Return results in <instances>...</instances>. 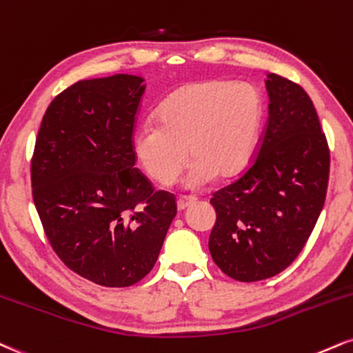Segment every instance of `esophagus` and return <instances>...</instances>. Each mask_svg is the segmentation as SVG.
Returning a JSON list of instances; mask_svg holds the SVG:
<instances>
[{"mask_svg": "<svg viewBox=\"0 0 353 353\" xmlns=\"http://www.w3.org/2000/svg\"><path fill=\"white\" fill-rule=\"evenodd\" d=\"M194 202H195L194 199H188V197H181V199H177V210H179V212L185 210V209H188V207L192 205Z\"/></svg>", "mask_w": 353, "mask_h": 353, "instance_id": "esophagus-1", "label": "esophagus"}]
</instances>
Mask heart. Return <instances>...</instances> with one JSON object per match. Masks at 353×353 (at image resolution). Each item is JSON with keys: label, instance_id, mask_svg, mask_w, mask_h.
<instances>
[{"label": "heart", "instance_id": "b5f03b06", "mask_svg": "<svg viewBox=\"0 0 353 353\" xmlns=\"http://www.w3.org/2000/svg\"><path fill=\"white\" fill-rule=\"evenodd\" d=\"M265 105L256 87L227 80H202L177 88L156 112L158 125L139 126L133 151L144 172L161 185L176 179L192 159L184 188L199 190L215 176L243 171L263 126Z\"/></svg>", "mask_w": 353, "mask_h": 353}]
</instances>
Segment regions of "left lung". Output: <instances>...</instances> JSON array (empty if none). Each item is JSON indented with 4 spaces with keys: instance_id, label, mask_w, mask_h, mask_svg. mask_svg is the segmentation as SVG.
Masks as SVG:
<instances>
[{
    "instance_id": "obj_1",
    "label": "left lung",
    "mask_w": 353,
    "mask_h": 353,
    "mask_svg": "<svg viewBox=\"0 0 353 353\" xmlns=\"http://www.w3.org/2000/svg\"><path fill=\"white\" fill-rule=\"evenodd\" d=\"M268 123L246 172L217 190L209 250L236 281L286 270L304 248L324 207L330 154L312 100L303 87L268 74Z\"/></svg>"
}]
</instances>
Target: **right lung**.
<instances>
[{
    "label": "right lung",
    "instance_id": "1",
    "mask_svg": "<svg viewBox=\"0 0 353 353\" xmlns=\"http://www.w3.org/2000/svg\"><path fill=\"white\" fill-rule=\"evenodd\" d=\"M144 79L80 80L46 110L31 163L32 197L57 256L107 288L141 281L176 217L174 195L154 192L134 168L133 126Z\"/></svg>",
    "mask_w": 353,
    "mask_h": 353
}]
</instances>
